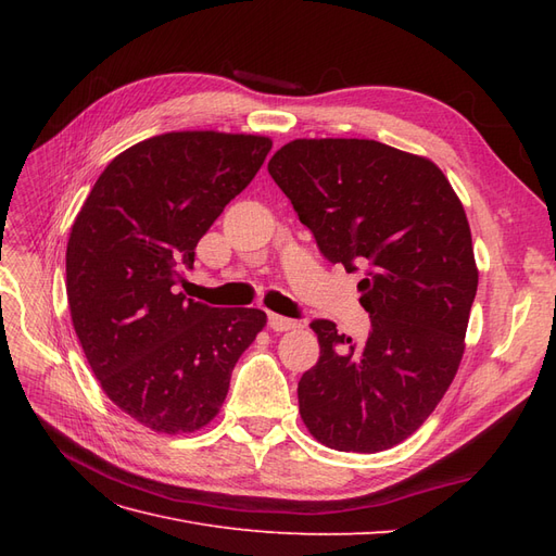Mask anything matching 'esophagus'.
<instances>
[{
  "mask_svg": "<svg viewBox=\"0 0 556 556\" xmlns=\"http://www.w3.org/2000/svg\"><path fill=\"white\" fill-rule=\"evenodd\" d=\"M268 327H271L274 331H290V329L299 327V319L282 317L278 313H268Z\"/></svg>",
  "mask_w": 556,
  "mask_h": 556,
  "instance_id": "obj_1",
  "label": "esophagus"
}]
</instances>
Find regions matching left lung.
Masks as SVG:
<instances>
[{"instance_id":"1","label":"left lung","mask_w":556,"mask_h":556,"mask_svg":"<svg viewBox=\"0 0 556 556\" xmlns=\"http://www.w3.org/2000/svg\"><path fill=\"white\" fill-rule=\"evenodd\" d=\"M323 257L359 271L368 339L313 319L319 359L299 380V413L341 452L406 441L439 406L464 355L478 292L459 197L427 157L368 139H296L268 162Z\"/></svg>"}]
</instances>
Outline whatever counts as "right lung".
Returning <instances> with one entry per match:
<instances>
[{
	"label": "right lung",
	"instance_id": "add662e5",
	"mask_svg": "<svg viewBox=\"0 0 556 556\" xmlns=\"http://www.w3.org/2000/svg\"><path fill=\"white\" fill-rule=\"evenodd\" d=\"M268 150L271 139L252 134L146 139L106 166L76 215L66 243L76 336L106 396L148 429L206 427L266 325L260 308H213L176 285Z\"/></svg>",
	"mask_w": 556,
	"mask_h": 556
}]
</instances>
